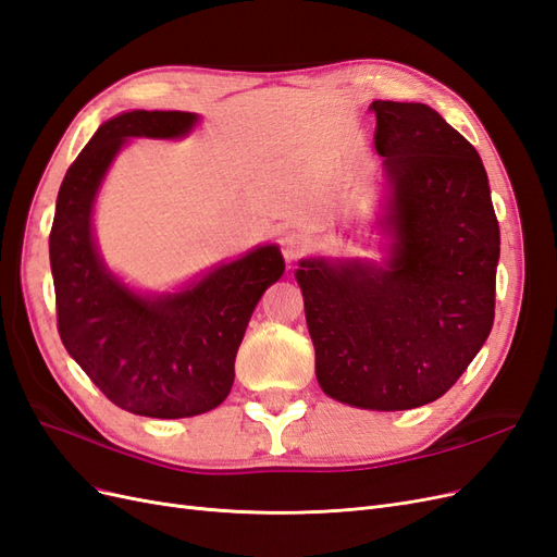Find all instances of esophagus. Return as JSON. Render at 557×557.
<instances>
[{"label":"esophagus","mask_w":557,"mask_h":557,"mask_svg":"<svg viewBox=\"0 0 557 557\" xmlns=\"http://www.w3.org/2000/svg\"><path fill=\"white\" fill-rule=\"evenodd\" d=\"M307 248H309V239H307L305 232L285 230L281 234V252H283V258L288 260V262L297 260Z\"/></svg>","instance_id":"34e87169"}]
</instances>
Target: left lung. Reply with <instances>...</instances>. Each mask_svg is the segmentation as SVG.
Listing matches in <instances>:
<instances>
[{
  "label": "left lung",
  "instance_id": "8db88e82",
  "mask_svg": "<svg viewBox=\"0 0 557 557\" xmlns=\"http://www.w3.org/2000/svg\"><path fill=\"white\" fill-rule=\"evenodd\" d=\"M385 264L301 260L315 379L336 401L404 411L440 399L495 318L499 225L485 166L428 104L376 102Z\"/></svg>",
  "mask_w": 557,
  "mask_h": 557
}]
</instances>
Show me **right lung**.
Returning a JSON list of instances; mask_svg holds the SVG:
<instances>
[{
	"label": "right lung",
	"instance_id": "1",
	"mask_svg": "<svg viewBox=\"0 0 557 557\" xmlns=\"http://www.w3.org/2000/svg\"><path fill=\"white\" fill-rule=\"evenodd\" d=\"M188 111H125L99 125L66 170L48 250L58 330L66 352L115 407L148 418L215 409L234 383V358L262 293L283 276L276 244L248 250L176 293H137L99 256L95 199L127 139H183Z\"/></svg>",
	"mask_w": 557,
	"mask_h": 557
}]
</instances>
